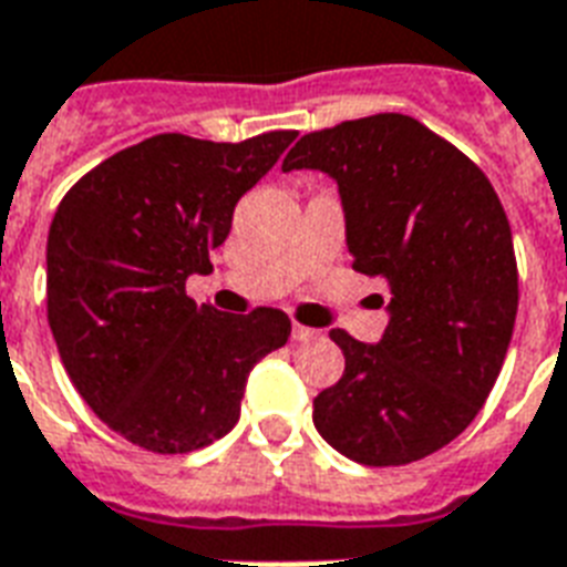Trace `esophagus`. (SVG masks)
Masks as SVG:
<instances>
[{"instance_id":"1","label":"esophagus","mask_w":567,"mask_h":567,"mask_svg":"<svg viewBox=\"0 0 567 567\" xmlns=\"http://www.w3.org/2000/svg\"><path fill=\"white\" fill-rule=\"evenodd\" d=\"M318 336H321V332L312 330V327H302V323H293L291 327L293 341H312V339H318Z\"/></svg>"}]
</instances>
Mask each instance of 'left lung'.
I'll return each instance as SVG.
<instances>
[{"instance_id": "obj_1", "label": "left lung", "mask_w": 567, "mask_h": 567, "mask_svg": "<svg viewBox=\"0 0 567 567\" xmlns=\"http://www.w3.org/2000/svg\"><path fill=\"white\" fill-rule=\"evenodd\" d=\"M339 184L353 270L386 279L378 344L332 330L344 374L315 427L365 466L427 457L491 395L517 318V261L499 196L473 159L401 112L306 133L282 163Z\"/></svg>"}]
</instances>
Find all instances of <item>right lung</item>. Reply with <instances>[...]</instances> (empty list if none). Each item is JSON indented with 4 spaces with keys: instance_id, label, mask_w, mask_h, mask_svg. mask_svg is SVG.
Listing matches in <instances>:
<instances>
[{
    "instance_id": "obj_1",
    "label": "right lung",
    "mask_w": 567,
    "mask_h": 567,
    "mask_svg": "<svg viewBox=\"0 0 567 567\" xmlns=\"http://www.w3.org/2000/svg\"><path fill=\"white\" fill-rule=\"evenodd\" d=\"M293 136L159 133L82 175L55 210L47 321L82 401L133 446L187 455L226 437L252 365L291 336L279 309L198 306L187 276L210 270L235 205Z\"/></svg>"
}]
</instances>
